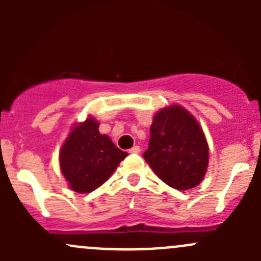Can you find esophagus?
Segmentation results:
<instances>
[{"instance_id": "esophagus-1", "label": "esophagus", "mask_w": 261, "mask_h": 261, "mask_svg": "<svg viewBox=\"0 0 261 261\" xmlns=\"http://www.w3.org/2000/svg\"><path fill=\"white\" fill-rule=\"evenodd\" d=\"M130 152L131 154H139V152H140V146H138V145L133 146L130 149Z\"/></svg>"}]
</instances>
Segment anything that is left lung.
I'll list each match as a JSON object with an SVG mask.
<instances>
[{"instance_id":"left-lung-1","label":"left lung","mask_w":261,"mask_h":261,"mask_svg":"<svg viewBox=\"0 0 261 261\" xmlns=\"http://www.w3.org/2000/svg\"><path fill=\"white\" fill-rule=\"evenodd\" d=\"M144 159L164 183L178 191L198 186L208 167V144L198 121L172 105L152 118Z\"/></svg>"}]
</instances>
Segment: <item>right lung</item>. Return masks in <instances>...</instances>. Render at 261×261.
<instances>
[{"mask_svg":"<svg viewBox=\"0 0 261 261\" xmlns=\"http://www.w3.org/2000/svg\"><path fill=\"white\" fill-rule=\"evenodd\" d=\"M94 117L73 126L59 152L60 169L70 189L89 193L112 175L127 156L107 135L98 131Z\"/></svg>","mask_w":261,"mask_h":261,"instance_id":"obj_1","label":"right lung"}]
</instances>
